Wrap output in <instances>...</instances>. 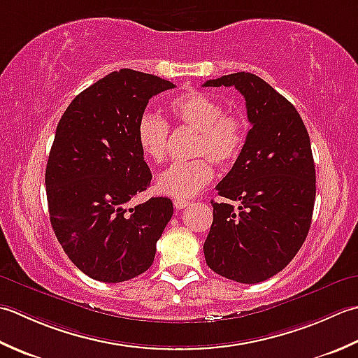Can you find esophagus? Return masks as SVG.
I'll return each mask as SVG.
<instances>
[{
  "label": "esophagus",
  "mask_w": 358,
  "mask_h": 358,
  "mask_svg": "<svg viewBox=\"0 0 358 358\" xmlns=\"http://www.w3.org/2000/svg\"><path fill=\"white\" fill-rule=\"evenodd\" d=\"M173 203L178 210H182V208H185V207L189 206V201H187V199H174Z\"/></svg>",
  "instance_id": "obj_1"
}]
</instances>
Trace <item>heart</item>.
<instances>
[{"mask_svg":"<svg viewBox=\"0 0 358 358\" xmlns=\"http://www.w3.org/2000/svg\"><path fill=\"white\" fill-rule=\"evenodd\" d=\"M173 119L180 127L196 131L192 156L210 157L216 165H231L244 148L247 123L238 114L225 113L222 103L199 91H188L174 97L169 105ZM170 128L155 114L138 119L136 138L138 150L151 162L160 164L169 152ZM206 157L174 162L157 178L160 193L174 198H192L207 187L215 176Z\"/></svg>","mask_w":358,"mask_h":358,"instance_id":"obj_1","label":"heart"}]
</instances>
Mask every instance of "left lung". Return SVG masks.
Here are the masks:
<instances>
[{
    "mask_svg": "<svg viewBox=\"0 0 358 358\" xmlns=\"http://www.w3.org/2000/svg\"><path fill=\"white\" fill-rule=\"evenodd\" d=\"M203 86H235L245 99L252 128L217 194L238 210L213 202V224L203 243L217 275L257 284L281 272L308 236L315 202L310 138L295 106L250 72L222 76Z\"/></svg>",
    "mask_w": 358,
    "mask_h": 358,
    "instance_id": "left-lung-1",
    "label": "left lung"
}]
</instances>
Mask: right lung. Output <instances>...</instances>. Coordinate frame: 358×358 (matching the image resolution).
<instances>
[{
    "mask_svg": "<svg viewBox=\"0 0 358 358\" xmlns=\"http://www.w3.org/2000/svg\"><path fill=\"white\" fill-rule=\"evenodd\" d=\"M174 85L133 69L111 72L71 101L46 166L49 217L69 259L92 280L147 272L173 216L169 198L125 203L150 187L136 128L148 100Z\"/></svg>",
    "mask_w": 358,
    "mask_h": 358,
    "instance_id": "add662e5",
    "label": "right lung"
}]
</instances>
